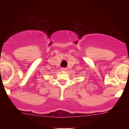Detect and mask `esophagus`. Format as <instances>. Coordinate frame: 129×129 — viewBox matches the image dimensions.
I'll return each mask as SVG.
<instances>
[{
  "instance_id": "34e87169",
  "label": "esophagus",
  "mask_w": 129,
  "mask_h": 129,
  "mask_svg": "<svg viewBox=\"0 0 129 129\" xmlns=\"http://www.w3.org/2000/svg\"><path fill=\"white\" fill-rule=\"evenodd\" d=\"M61 70H62V71H66V70H67V68H61Z\"/></svg>"
}]
</instances>
